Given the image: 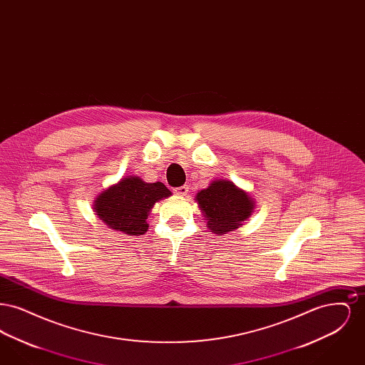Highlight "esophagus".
<instances>
[{
  "instance_id": "obj_1",
  "label": "esophagus",
  "mask_w": 365,
  "mask_h": 365,
  "mask_svg": "<svg viewBox=\"0 0 365 365\" xmlns=\"http://www.w3.org/2000/svg\"><path fill=\"white\" fill-rule=\"evenodd\" d=\"M174 192L176 195H179V197H185V195H187V192H189V187H187V186H180V187L174 189Z\"/></svg>"
}]
</instances>
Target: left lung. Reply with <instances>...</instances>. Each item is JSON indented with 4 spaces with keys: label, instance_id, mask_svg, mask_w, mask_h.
<instances>
[{
    "label": "left lung",
    "instance_id": "8db88e82",
    "mask_svg": "<svg viewBox=\"0 0 365 365\" xmlns=\"http://www.w3.org/2000/svg\"><path fill=\"white\" fill-rule=\"evenodd\" d=\"M210 232L223 235L234 231L247 220L256 208V201L247 191L227 179L213 180L207 189L195 195Z\"/></svg>",
    "mask_w": 365,
    "mask_h": 365
}]
</instances>
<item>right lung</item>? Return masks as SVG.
Masks as SVG:
<instances>
[{
    "label": "right lung",
    "mask_w": 365,
    "mask_h": 365,
    "mask_svg": "<svg viewBox=\"0 0 365 365\" xmlns=\"http://www.w3.org/2000/svg\"><path fill=\"white\" fill-rule=\"evenodd\" d=\"M171 194L161 182L148 183L139 176H125L100 192L93 209L105 226L127 235H142L149 228L146 219L155 204Z\"/></svg>",
    "instance_id": "add662e5"
}]
</instances>
